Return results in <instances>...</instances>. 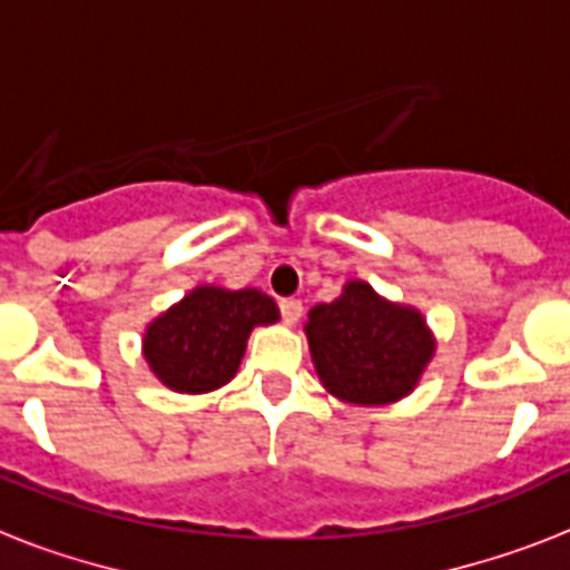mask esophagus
<instances>
[{
	"label": "esophagus",
	"instance_id": "obj_1",
	"mask_svg": "<svg viewBox=\"0 0 570 570\" xmlns=\"http://www.w3.org/2000/svg\"><path fill=\"white\" fill-rule=\"evenodd\" d=\"M301 313H304V304H301L298 298H284L281 301V316H284L286 325H295L301 318Z\"/></svg>",
	"mask_w": 570,
	"mask_h": 570
}]
</instances>
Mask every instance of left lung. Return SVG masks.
I'll use <instances>...</instances> for the list:
<instances>
[{
  "mask_svg": "<svg viewBox=\"0 0 570 570\" xmlns=\"http://www.w3.org/2000/svg\"><path fill=\"white\" fill-rule=\"evenodd\" d=\"M304 333L322 386L357 406L406 397L436 354L421 309L383 298L365 281H348L340 298L309 309Z\"/></svg>",
  "mask_w": 570,
  "mask_h": 570,
  "instance_id": "obj_1",
  "label": "left lung"
}]
</instances>
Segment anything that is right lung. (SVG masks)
Instances as JSON below:
<instances>
[{"instance_id":"add662e5","label":"right lung","mask_w":570,"mask_h":570,"mask_svg":"<svg viewBox=\"0 0 570 570\" xmlns=\"http://www.w3.org/2000/svg\"><path fill=\"white\" fill-rule=\"evenodd\" d=\"M277 318L275 298L257 286L202 284L146 325L142 357L166 390L205 395L234 381L254 327Z\"/></svg>"}]
</instances>
